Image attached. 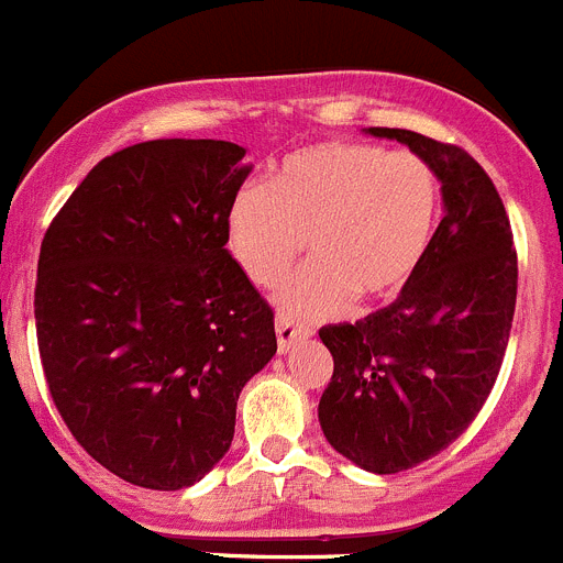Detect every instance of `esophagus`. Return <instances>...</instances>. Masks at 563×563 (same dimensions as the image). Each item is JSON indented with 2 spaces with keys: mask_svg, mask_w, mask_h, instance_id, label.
<instances>
[{
  "mask_svg": "<svg viewBox=\"0 0 563 563\" xmlns=\"http://www.w3.org/2000/svg\"><path fill=\"white\" fill-rule=\"evenodd\" d=\"M312 332L310 327L298 324V321H290V318H278L276 321V338H278V352L285 355V352H290L292 346H298L301 341H307Z\"/></svg>",
  "mask_w": 563,
  "mask_h": 563,
  "instance_id": "esophagus-1",
  "label": "esophagus"
}]
</instances>
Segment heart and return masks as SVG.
<instances>
[{
  "instance_id": "1",
  "label": "heart",
  "mask_w": 563,
  "mask_h": 563,
  "mask_svg": "<svg viewBox=\"0 0 563 563\" xmlns=\"http://www.w3.org/2000/svg\"><path fill=\"white\" fill-rule=\"evenodd\" d=\"M442 217V180L426 157L375 143L327 141L290 152L265 188H242L225 242L251 285L276 287L301 247L312 262L276 296L287 318H332L383 305L420 273Z\"/></svg>"
}]
</instances>
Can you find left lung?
Returning a JSON list of instances; mask_svg holds the SVG:
<instances>
[{"label": "left lung", "mask_w": 563, "mask_h": 563, "mask_svg": "<svg viewBox=\"0 0 563 563\" xmlns=\"http://www.w3.org/2000/svg\"><path fill=\"white\" fill-rule=\"evenodd\" d=\"M366 132L437 168L445 217L389 307L318 330L335 363L318 420L357 467L400 474L449 449L485 406L514 324L519 265L499 191L465 148L409 129Z\"/></svg>", "instance_id": "8db88e82"}]
</instances>
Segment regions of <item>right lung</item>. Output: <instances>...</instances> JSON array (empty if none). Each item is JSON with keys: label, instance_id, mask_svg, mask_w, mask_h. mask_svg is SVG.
Here are the masks:
<instances>
[{"label": "right lung", "instance_id": "1", "mask_svg": "<svg viewBox=\"0 0 563 563\" xmlns=\"http://www.w3.org/2000/svg\"><path fill=\"white\" fill-rule=\"evenodd\" d=\"M242 157L228 141L134 143L84 177L42 239L49 395L78 445L132 485L200 482L231 449L239 391L276 355L271 305L225 247Z\"/></svg>", "mask_w": 563, "mask_h": 563}]
</instances>
